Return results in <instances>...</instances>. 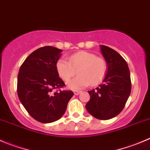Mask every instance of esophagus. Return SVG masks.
<instances>
[{"instance_id": "1", "label": "esophagus", "mask_w": 150, "mask_h": 150, "mask_svg": "<svg viewBox=\"0 0 150 150\" xmlns=\"http://www.w3.org/2000/svg\"><path fill=\"white\" fill-rule=\"evenodd\" d=\"M81 92V91H74V94H75V95H78Z\"/></svg>"}]
</instances>
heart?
<instances>
[{"mask_svg": "<svg viewBox=\"0 0 150 150\" xmlns=\"http://www.w3.org/2000/svg\"><path fill=\"white\" fill-rule=\"evenodd\" d=\"M107 68L104 59L86 51L72 55L69 62L61 59L56 64L58 75L64 81H68L78 70V76L67 83L68 88L73 90L81 89L89 84L95 86L100 83L105 76Z\"/></svg>", "mask_w": 150, "mask_h": 150, "instance_id": "1", "label": "heart"}]
</instances>
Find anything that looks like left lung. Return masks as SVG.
Wrapping results in <instances>:
<instances>
[{"label": "left lung", "instance_id": "obj_1", "mask_svg": "<svg viewBox=\"0 0 150 150\" xmlns=\"http://www.w3.org/2000/svg\"><path fill=\"white\" fill-rule=\"evenodd\" d=\"M101 53L107 63V73L102 84L88 91L90 100L86 105L88 112L101 120L114 118L123 110L131 91L128 66L116 50L100 45Z\"/></svg>", "mask_w": 150, "mask_h": 150}]
</instances>
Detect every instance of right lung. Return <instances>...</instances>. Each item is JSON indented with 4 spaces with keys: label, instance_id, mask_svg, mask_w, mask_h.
Returning a JSON list of instances; mask_svg holds the SVG:
<instances>
[{
    "label": "right lung",
    "instance_id": "obj_1",
    "mask_svg": "<svg viewBox=\"0 0 150 150\" xmlns=\"http://www.w3.org/2000/svg\"><path fill=\"white\" fill-rule=\"evenodd\" d=\"M62 52L51 46L40 47L26 58L19 70L18 97L28 113L40 122L59 120L74 94L72 91H53L65 86L56 69Z\"/></svg>",
    "mask_w": 150,
    "mask_h": 150
}]
</instances>
